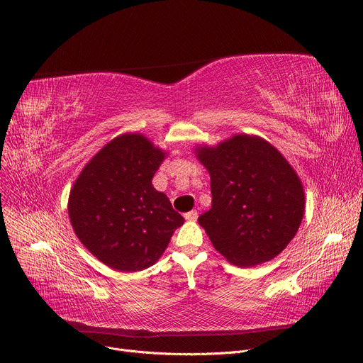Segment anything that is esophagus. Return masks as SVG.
<instances>
[{"instance_id": "34e87169", "label": "esophagus", "mask_w": 363, "mask_h": 363, "mask_svg": "<svg viewBox=\"0 0 363 363\" xmlns=\"http://www.w3.org/2000/svg\"><path fill=\"white\" fill-rule=\"evenodd\" d=\"M184 217H185V220H188V222H194V220H197L199 213H197V210H191V211L185 213Z\"/></svg>"}]
</instances>
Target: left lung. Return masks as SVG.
<instances>
[{
  "label": "left lung",
  "instance_id": "8db88e82",
  "mask_svg": "<svg viewBox=\"0 0 363 363\" xmlns=\"http://www.w3.org/2000/svg\"><path fill=\"white\" fill-rule=\"evenodd\" d=\"M196 156L210 174L211 208L199 223L214 250L238 267L277 257L296 235L305 211L295 169L273 144L250 134L199 146Z\"/></svg>",
  "mask_w": 363,
  "mask_h": 363
}]
</instances>
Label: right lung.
I'll use <instances>...</instances> for the list:
<instances>
[{
	"label": "right lung",
	"mask_w": 363,
	"mask_h": 363,
	"mask_svg": "<svg viewBox=\"0 0 363 363\" xmlns=\"http://www.w3.org/2000/svg\"><path fill=\"white\" fill-rule=\"evenodd\" d=\"M166 156L143 134H121L89 160L69 191L72 229L113 270L150 267L184 225L166 194L152 185Z\"/></svg>",
	"instance_id": "add662e5"
}]
</instances>
